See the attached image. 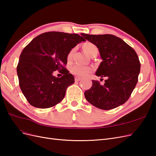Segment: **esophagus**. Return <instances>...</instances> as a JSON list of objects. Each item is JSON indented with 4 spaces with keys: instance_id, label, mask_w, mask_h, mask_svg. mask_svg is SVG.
<instances>
[{
    "instance_id": "34e87169",
    "label": "esophagus",
    "mask_w": 156,
    "mask_h": 156,
    "mask_svg": "<svg viewBox=\"0 0 156 156\" xmlns=\"http://www.w3.org/2000/svg\"><path fill=\"white\" fill-rule=\"evenodd\" d=\"M80 80H81V77H75V82H78V81H80Z\"/></svg>"
}]
</instances>
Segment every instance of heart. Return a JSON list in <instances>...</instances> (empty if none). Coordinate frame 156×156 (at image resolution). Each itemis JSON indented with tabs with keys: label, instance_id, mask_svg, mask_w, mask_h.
<instances>
[{
	"label": "heart",
	"instance_id": "heart-1",
	"mask_svg": "<svg viewBox=\"0 0 156 156\" xmlns=\"http://www.w3.org/2000/svg\"><path fill=\"white\" fill-rule=\"evenodd\" d=\"M83 49L86 53L90 56L94 51H98V49L95 45L91 43H87L84 44L83 46ZM75 51V48L71 49L67 55V60L68 61H70L72 60L73 54ZM92 72V68L89 66H81L79 64H75L71 68V72L75 75L79 77L86 76V75Z\"/></svg>",
	"mask_w": 156,
	"mask_h": 156
}]
</instances>
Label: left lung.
I'll list each match as a JSON object with an SVG mask.
<instances>
[{"label":"left lung","mask_w":156,"mask_h":156,"mask_svg":"<svg viewBox=\"0 0 156 156\" xmlns=\"http://www.w3.org/2000/svg\"><path fill=\"white\" fill-rule=\"evenodd\" d=\"M81 35L98 48L103 61L96 75L106 77L103 85L92 80V87L84 92L87 100L103 110H111L124 104L138 82L140 64L137 54L114 35L84 33Z\"/></svg>","instance_id":"left-lung-1"}]
</instances>
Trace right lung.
<instances>
[{
    "instance_id": "right-lung-1",
    "label": "right lung",
    "mask_w": 156,
    "mask_h": 156,
    "mask_svg": "<svg viewBox=\"0 0 156 156\" xmlns=\"http://www.w3.org/2000/svg\"><path fill=\"white\" fill-rule=\"evenodd\" d=\"M83 41L77 34L48 32L34 37L23 49L17 73L20 88L31 105L47 108L63 100L67 88L75 82L65 68L67 55ZM56 70L63 74L62 77L54 76Z\"/></svg>"
}]
</instances>
